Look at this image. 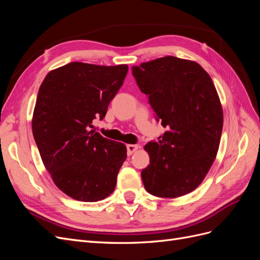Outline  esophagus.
Returning a JSON list of instances; mask_svg holds the SVG:
<instances>
[{
    "instance_id": "1",
    "label": "esophagus",
    "mask_w": 260,
    "mask_h": 260,
    "mask_svg": "<svg viewBox=\"0 0 260 260\" xmlns=\"http://www.w3.org/2000/svg\"><path fill=\"white\" fill-rule=\"evenodd\" d=\"M138 148H139V145H136V144H129V145H127V153H128V155H131L133 152H136Z\"/></svg>"
}]
</instances>
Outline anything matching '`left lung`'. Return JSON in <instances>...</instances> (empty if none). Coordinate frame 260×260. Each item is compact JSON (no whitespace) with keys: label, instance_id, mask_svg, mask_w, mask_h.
<instances>
[{"label":"left lung","instance_id":"1","mask_svg":"<svg viewBox=\"0 0 260 260\" xmlns=\"http://www.w3.org/2000/svg\"><path fill=\"white\" fill-rule=\"evenodd\" d=\"M132 75L167 128L159 142L144 147L145 190L165 199L190 193L209 171L221 138L223 114L211 78L198 62L174 56L132 66Z\"/></svg>","mask_w":260,"mask_h":260}]
</instances>
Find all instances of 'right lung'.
I'll return each mask as SVG.
<instances>
[{
  "mask_svg": "<svg viewBox=\"0 0 260 260\" xmlns=\"http://www.w3.org/2000/svg\"><path fill=\"white\" fill-rule=\"evenodd\" d=\"M127 65L74 61L52 70L39 89L32 133L54 183L70 198L98 202L113 193L127 148L91 130L119 91Z\"/></svg>",
  "mask_w": 260,
  "mask_h": 260,
  "instance_id": "right-lung-1",
  "label": "right lung"
}]
</instances>
